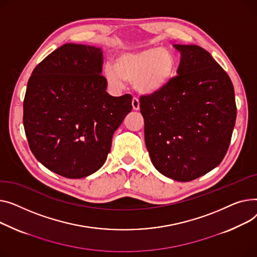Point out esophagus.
<instances>
[{
  "mask_svg": "<svg viewBox=\"0 0 257 257\" xmlns=\"http://www.w3.org/2000/svg\"><path fill=\"white\" fill-rule=\"evenodd\" d=\"M132 105H133V109H134L135 111H137V110L140 109V101H139L138 97H133Z\"/></svg>",
  "mask_w": 257,
  "mask_h": 257,
  "instance_id": "34e87169",
  "label": "esophagus"
}]
</instances>
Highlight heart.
I'll return each mask as SVG.
<instances>
[{
	"label": "heart",
	"instance_id": "b5f03b06",
	"mask_svg": "<svg viewBox=\"0 0 257 257\" xmlns=\"http://www.w3.org/2000/svg\"><path fill=\"white\" fill-rule=\"evenodd\" d=\"M175 68V58L169 50L148 48L119 54L113 66L110 64L105 66L104 77L115 88L122 87L125 81L134 83L139 92L152 94L170 83Z\"/></svg>",
	"mask_w": 257,
	"mask_h": 257
}]
</instances>
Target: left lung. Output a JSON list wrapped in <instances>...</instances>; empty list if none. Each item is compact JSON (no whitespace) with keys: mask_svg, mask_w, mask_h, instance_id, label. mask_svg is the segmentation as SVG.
<instances>
[{"mask_svg":"<svg viewBox=\"0 0 257 257\" xmlns=\"http://www.w3.org/2000/svg\"><path fill=\"white\" fill-rule=\"evenodd\" d=\"M176 77L140 96L145 144L156 169L191 182L216 168L227 153L236 118L234 89L226 71L198 45L175 44Z\"/></svg>","mask_w":257,"mask_h":257,"instance_id":"1","label":"left lung"}]
</instances>
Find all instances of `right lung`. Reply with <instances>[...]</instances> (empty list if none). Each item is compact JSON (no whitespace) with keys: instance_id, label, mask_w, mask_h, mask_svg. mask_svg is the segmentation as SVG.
Wrapping results in <instances>:
<instances>
[{"instance_id":"obj_1","label":"right lung","mask_w":257,"mask_h":257,"mask_svg":"<svg viewBox=\"0 0 257 257\" xmlns=\"http://www.w3.org/2000/svg\"><path fill=\"white\" fill-rule=\"evenodd\" d=\"M102 54L66 43L34 68L24 99V127L34 157L49 170L82 178L107 160L115 131L132 111V95L111 96Z\"/></svg>"}]
</instances>
